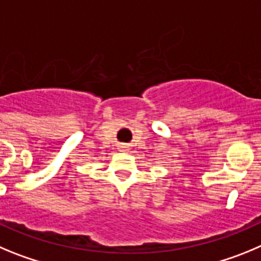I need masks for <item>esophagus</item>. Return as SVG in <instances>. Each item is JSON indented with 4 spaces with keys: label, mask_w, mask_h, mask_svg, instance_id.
<instances>
[{
    "label": "esophagus",
    "mask_w": 261,
    "mask_h": 261,
    "mask_svg": "<svg viewBox=\"0 0 261 261\" xmlns=\"http://www.w3.org/2000/svg\"><path fill=\"white\" fill-rule=\"evenodd\" d=\"M119 149H121V151H123V149H126V147L125 145H121V147H119Z\"/></svg>",
    "instance_id": "obj_1"
}]
</instances>
